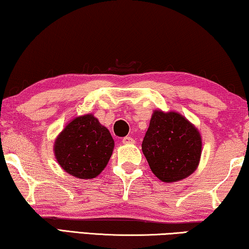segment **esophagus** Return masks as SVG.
I'll list each match as a JSON object with an SVG mask.
<instances>
[{"label": "esophagus", "instance_id": "1", "mask_svg": "<svg viewBox=\"0 0 249 249\" xmlns=\"http://www.w3.org/2000/svg\"><path fill=\"white\" fill-rule=\"evenodd\" d=\"M122 142H124V145H132V143H135V139H133L132 137H124V138L122 139Z\"/></svg>", "mask_w": 249, "mask_h": 249}]
</instances>
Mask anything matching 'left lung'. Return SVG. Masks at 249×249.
I'll return each instance as SVG.
<instances>
[{
  "label": "left lung",
  "instance_id": "1",
  "mask_svg": "<svg viewBox=\"0 0 249 249\" xmlns=\"http://www.w3.org/2000/svg\"><path fill=\"white\" fill-rule=\"evenodd\" d=\"M142 149L157 178L178 182L199 166L202 138L196 125L181 113L154 110Z\"/></svg>",
  "mask_w": 249,
  "mask_h": 249
}]
</instances>
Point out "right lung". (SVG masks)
<instances>
[{
    "instance_id": "1",
    "label": "right lung",
    "mask_w": 249,
    "mask_h": 249,
    "mask_svg": "<svg viewBox=\"0 0 249 249\" xmlns=\"http://www.w3.org/2000/svg\"><path fill=\"white\" fill-rule=\"evenodd\" d=\"M114 140L107 127L93 113L71 119L53 143V154L67 174L92 179L109 163Z\"/></svg>"
}]
</instances>
